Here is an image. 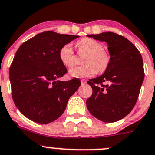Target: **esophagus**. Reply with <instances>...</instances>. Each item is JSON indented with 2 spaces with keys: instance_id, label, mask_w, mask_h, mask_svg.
I'll return each instance as SVG.
<instances>
[{
  "instance_id": "1",
  "label": "esophagus",
  "mask_w": 155,
  "mask_h": 155,
  "mask_svg": "<svg viewBox=\"0 0 155 155\" xmlns=\"http://www.w3.org/2000/svg\"><path fill=\"white\" fill-rule=\"evenodd\" d=\"M81 84H85L87 83V81H86L85 79H81Z\"/></svg>"
}]
</instances>
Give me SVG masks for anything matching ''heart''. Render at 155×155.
<instances>
[{
	"label": "heart",
	"mask_w": 155,
	"mask_h": 155,
	"mask_svg": "<svg viewBox=\"0 0 155 155\" xmlns=\"http://www.w3.org/2000/svg\"><path fill=\"white\" fill-rule=\"evenodd\" d=\"M79 54H85L83 59L84 66L73 67L69 74L74 78L90 77L97 73L105 71L110 63L111 56L105 50L101 42L90 37H84L76 42ZM59 58L66 67H71L74 63V49L71 44L63 45L59 50Z\"/></svg>",
	"instance_id": "b5f03b06"
}]
</instances>
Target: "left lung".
Instances as JSON below:
<instances>
[{"label":"left lung","instance_id":"left-lung-1","mask_svg":"<svg viewBox=\"0 0 155 155\" xmlns=\"http://www.w3.org/2000/svg\"><path fill=\"white\" fill-rule=\"evenodd\" d=\"M87 36L107 42L111 56L105 73L87 81L93 91L87 100V109L100 120L115 122L130 113L137 103L144 79L142 57L132 42L116 33Z\"/></svg>","mask_w":155,"mask_h":155}]
</instances>
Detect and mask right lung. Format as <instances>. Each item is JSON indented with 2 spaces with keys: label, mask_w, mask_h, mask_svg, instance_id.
<instances>
[{
  "label": "right lung",
  "mask_w": 155,
  "mask_h": 155,
  "mask_svg": "<svg viewBox=\"0 0 155 155\" xmlns=\"http://www.w3.org/2000/svg\"><path fill=\"white\" fill-rule=\"evenodd\" d=\"M79 37L44 31L16 51L9 69L12 95L18 110L29 120L41 124L55 120L79 89V79L59 80L67 73L59 50Z\"/></svg>",
  "instance_id": "add662e5"
}]
</instances>
